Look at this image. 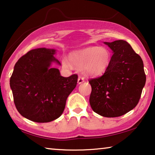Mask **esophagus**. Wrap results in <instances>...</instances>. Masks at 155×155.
Returning a JSON list of instances; mask_svg holds the SVG:
<instances>
[{"label": "esophagus", "mask_w": 155, "mask_h": 155, "mask_svg": "<svg viewBox=\"0 0 155 155\" xmlns=\"http://www.w3.org/2000/svg\"><path fill=\"white\" fill-rule=\"evenodd\" d=\"M84 82V78L82 77H79L78 78V84H82V83Z\"/></svg>", "instance_id": "1"}]
</instances>
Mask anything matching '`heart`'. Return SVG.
<instances>
[{
  "label": "heart",
  "instance_id": "b5f03b06",
  "mask_svg": "<svg viewBox=\"0 0 155 155\" xmlns=\"http://www.w3.org/2000/svg\"><path fill=\"white\" fill-rule=\"evenodd\" d=\"M68 61L66 58L62 60L64 68L73 67L82 69L83 73L87 77H97L107 70L110 63L111 54L105 47H91L71 52Z\"/></svg>",
  "mask_w": 155,
  "mask_h": 155
}]
</instances>
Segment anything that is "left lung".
<instances>
[{
    "label": "left lung",
    "instance_id": "1",
    "mask_svg": "<svg viewBox=\"0 0 155 155\" xmlns=\"http://www.w3.org/2000/svg\"><path fill=\"white\" fill-rule=\"evenodd\" d=\"M112 51L107 70L101 77L89 81L92 87L90 104L96 114L119 117L137 105L145 77L143 62L124 40L104 41Z\"/></svg>",
    "mask_w": 155,
    "mask_h": 155
}]
</instances>
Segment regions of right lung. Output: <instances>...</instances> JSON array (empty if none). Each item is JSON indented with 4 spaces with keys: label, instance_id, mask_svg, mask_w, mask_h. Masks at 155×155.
I'll list each match as a JSON object with an SVG mask.
<instances>
[{
    "label": "right lung",
    "instance_id": "add662e5",
    "mask_svg": "<svg viewBox=\"0 0 155 155\" xmlns=\"http://www.w3.org/2000/svg\"><path fill=\"white\" fill-rule=\"evenodd\" d=\"M54 48L32 49L16 63L10 80L14 102L23 117L48 122L63 114L66 101L77 86L78 76L61 75L53 63L61 65Z\"/></svg>",
    "mask_w": 155,
    "mask_h": 155
}]
</instances>
